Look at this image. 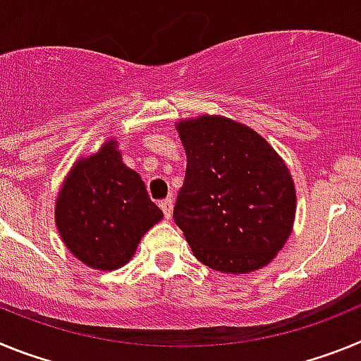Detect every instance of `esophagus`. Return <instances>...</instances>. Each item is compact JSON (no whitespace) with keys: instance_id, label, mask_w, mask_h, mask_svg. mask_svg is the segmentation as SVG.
Instances as JSON below:
<instances>
[{"instance_id":"1","label":"esophagus","mask_w":361,"mask_h":361,"mask_svg":"<svg viewBox=\"0 0 361 361\" xmlns=\"http://www.w3.org/2000/svg\"><path fill=\"white\" fill-rule=\"evenodd\" d=\"M159 206H161L162 213H164V219H171V212H173V200L164 199L159 202Z\"/></svg>"}]
</instances>
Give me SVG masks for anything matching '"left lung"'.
Returning <instances> with one entry per match:
<instances>
[{
  "mask_svg": "<svg viewBox=\"0 0 361 361\" xmlns=\"http://www.w3.org/2000/svg\"><path fill=\"white\" fill-rule=\"evenodd\" d=\"M177 130L188 166L173 220L193 255L224 273L264 267L295 222L288 166L257 132L226 117L180 121Z\"/></svg>",
  "mask_w": 361,
  "mask_h": 361,
  "instance_id": "1",
  "label": "left lung"
}]
</instances>
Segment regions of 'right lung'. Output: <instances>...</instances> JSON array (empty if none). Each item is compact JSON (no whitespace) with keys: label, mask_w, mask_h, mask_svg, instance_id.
I'll return each mask as SVG.
<instances>
[{"label":"right lung","mask_w":361,"mask_h":361,"mask_svg":"<svg viewBox=\"0 0 361 361\" xmlns=\"http://www.w3.org/2000/svg\"><path fill=\"white\" fill-rule=\"evenodd\" d=\"M162 219L145 183L121 161L116 141L73 166L57 197L56 222L70 251L95 269L111 271Z\"/></svg>","instance_id":"add662e5"}]
</instances>
